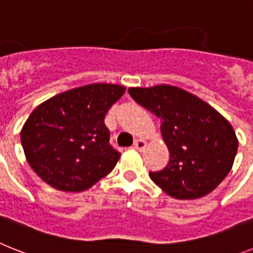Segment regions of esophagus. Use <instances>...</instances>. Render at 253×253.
Returning <instances> with one entry per match:
<instances>
[{
	"label": "esophagus",
	"instance_id": "1",
	"mask_svg": "<svg viewBox=\"0 0 253 253\" xmlns=\"http://www.w3.org/2000/svg\"><path fill=\"white\" fill-rule=\"evenodd\" d=\"M133 147H135V149H137V151H143V149L147 147V141H145L144 139H136Z\"/></svg>",
	"mask_w": 253,
	"mask_h": 253
}]
</instances>
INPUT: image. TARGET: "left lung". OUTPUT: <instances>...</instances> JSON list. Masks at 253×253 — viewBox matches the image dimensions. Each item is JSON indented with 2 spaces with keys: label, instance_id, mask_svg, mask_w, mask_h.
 <instances>
[{
  "label": "left lung",
  "instance_id": "obj_1",
  "mask_svg": "<svg viewBox=\"0 0 253 253\" xmlns=\"http://www.w3.org/2000/svg\"><path fill=\"white\" fill-rule=\"evenodd\" d=\"M135 101L155 114L170 160L151 179L174 199L192 200L211 194L233 168L238 137L233 126L198 96L169 84L131 87Z\"/></svg>",
  "mask_w": 253,
  "mask_h": 253
}]
</instances>
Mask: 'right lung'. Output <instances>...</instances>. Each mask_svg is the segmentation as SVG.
Masks as SVG:
<instances>
[{
  "label": "right lung",
  "instance_id": "obj_1",
  "mask_svg": "<svg viewBox=\"0 0 253 253\" xmlns=\"http://www.w3.org/2000/svg\"><path fill=\"white\" fill-rule=\"evenodd\" d=\"M125 91L120 84H88L55 94L31 113L20 140L27 161L45 183L82 192L114 169L121 153L109 144L104 120Z\"/></svg>",
  "mask_w": 253,
  "mask_h": 253
}]
</instances>
